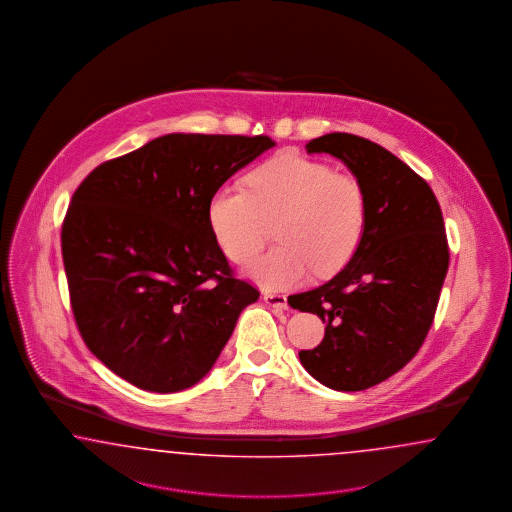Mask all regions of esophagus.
<instances>
[{
    "label": "esophagus",
    "mask_w": 512,
    "mask_h": 512,
    "mask_svg": "<svg viewBox=\"0 0 512 512\" xmlns=\"http://www.w3.org/2000/svg\"><path fill=\"white\" fill-rule=\"evenodd\" d=\"M264 302L272 308H278V310H285L287 308V296L278 295V293H264Z\"/></svg>",
    "instance_id": "obj_1"
}]
</instances>
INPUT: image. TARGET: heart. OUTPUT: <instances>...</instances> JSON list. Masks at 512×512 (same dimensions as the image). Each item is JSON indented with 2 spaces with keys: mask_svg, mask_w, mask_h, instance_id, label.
<instances>
[{
  "mask_svg": "<svg viewBox=\"0 0 512 512\" xmlns=\"http://www.w3.org/2000/svg\"><path fill=\"white\" fill-rule=\"evenodd\" d=\"M248 189L223 186L208 204L219 248L249 261L263 248L274 223L279 246L248 264L266 289H289L308 278L332 276L353 259L366 233L368 197L351 172L325 161L283 152L249 172Z\"/></svg>",
  "mask_w": 512,
  "mask_h": 512,
  "instance_id": "heart-1",
  "label": "heart"
}]
</instances>
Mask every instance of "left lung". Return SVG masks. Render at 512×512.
<instances>
[{"label":"left lung","mask_w":512,"mask_h":512,"mask_svg":"<svg viewBox=\"0 0 512 512\" xmlns=\"http://www.w3.org/2000/svg\"><path fill=\"white\" fill-rule=\"evenodd\" d=\"M306 150L341 159L368 197L353 259L289 302L326 323L323 341L298 353L304 368L326 387L357 392L400 372L426 340L449 270L445 223L428 182L372 140L328 133Z\"/></svg>","instance_id":"8db88e82"}]
</instances>
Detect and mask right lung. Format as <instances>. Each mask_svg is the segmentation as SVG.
<instances>
[{"mask_svg": "<svg viewBox=\"0 0 512 512\" xmlns=\"http://www.w3.org/2000/svg\"><path fill=\"white\" fill-rule=\"evenodd\" d=\"M274 140L172 133L95 167L73 193L62 255L78 332L110 372L176 392L201 381L259 289L234 276L212 195Z\"/></svg>", "mask_w": 512, "mask_h": 512, "instance_id": "obj_1", "label": "right lung"}]
</instances>
